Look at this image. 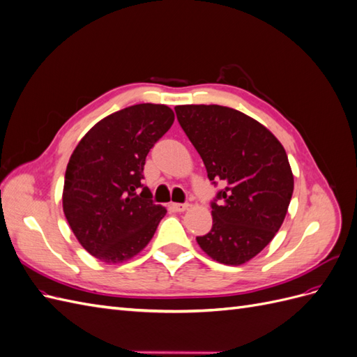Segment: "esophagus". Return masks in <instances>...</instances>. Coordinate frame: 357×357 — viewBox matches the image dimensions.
Segmentation results:
<instances>
[{"label": "esophagus", "instance_id": "obj_1", "mask_svg": "<svg viewBox=\"0 0 357 357\" xmlns=\"http://www.w3.org/2000/svg\"><path fill=\"white\" fill-rule=\"evenodd\" d=\"M188 207L189 205L188 204H178V202H174V204H171V208L174 210V211H178V213H181V211H185V210H188Z\"/></svg>", "mask_w": 357, "mask_h": 357}]
</instances>
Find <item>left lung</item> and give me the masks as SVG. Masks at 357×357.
Segmentation results:
<instances>
[{"instance_id": "obj_1", "label": "left lung", "mask_w": 357, "mask_h": 357, "mask_svg": "<svg viewBox=\"0 0 357 357\" xmlns=\"http://www.w3.org/2000/svg\"><path fill=\"white\" fill-rule=\"evenodd\" d=\"M174 110L208 178L225 185L221 201L211 202L213 228L197 241L219 264L243 265L271 243L286 218L294 193L286 150L262 123L229 107Z\"/></svg>"}]
</instances>
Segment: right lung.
Returning <instances> with one entry per match:
<instances>
[{
  "label": "right lung",
  "instance_id": "add662e5",
  "mask_svg": "<svg viewBox=\"0 0 357 357\" xmlns=\"http://www.w3.org/2000/svg\"><path fill=\"white\" fill-rule=\"evenodd\" d=\"M174 122L164 104L126 107L93 125L70 158L62 207L75 238L104 264H122L153 238L165 207L143 186L149 150Z\"/></svg>",
  "mask_w": 357,
  "mask_h": 357
}]
</instances>
